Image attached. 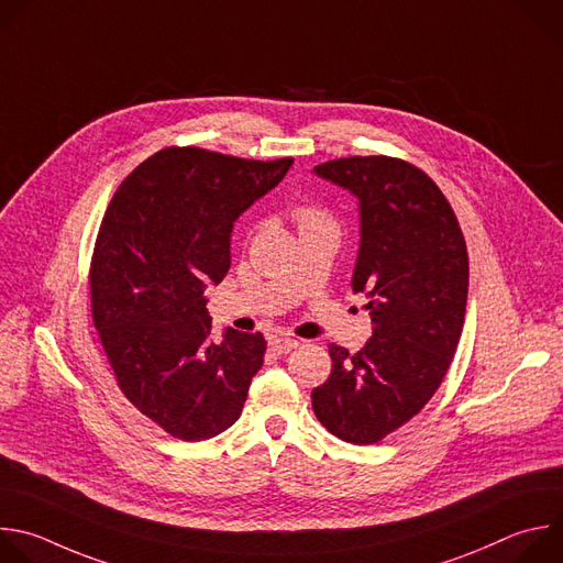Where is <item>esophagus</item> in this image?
<instances>
[{
    "label": "esophagus",
    "instance_id": "obj_1",
    "mask_svg": "<svg viewBox=\"0 0 563 563\" xmlns=\"http://www.w3.org/2000/svg\"><path fill=\"white\" fill-rule=\"evenodd\" d=\"M297 346H299V342L292 340V336H273V340H271V351L277 353V355H288Z\"/></svg>",
    "mask_w": 563,
    "mask_h": 563
}]
</instances>
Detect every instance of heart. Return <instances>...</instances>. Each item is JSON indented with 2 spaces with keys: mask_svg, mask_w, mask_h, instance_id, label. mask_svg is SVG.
Returning a JSON list of instances; mask_svg holds the SVG:
<instances>
[{
  "mask_svg": "<svg viewBox=\"0 0 563 563\" xmlns=\"http://www.w3.org/2000/svg\"><path fill=\"white\" fill-rule=\"evenodd\" d=\"M295 221L299 227V233H308V231H321V229H330L336 231V221L332 217V212L314 201H306L299 203L295 208Z\"/></svg>",
  "mask_w": 563,
  "mask_h": 563,
  "instance_id": "obj_1",
  "label": "heart"
}]
</instances>
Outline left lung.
Instances as JSON below:
<instances>
[{
  "instance_id": "left-lung-1",
  "label": "left lung",
  "mask_w": 563,
  "mask_h": 563,
  "mask_svg": "<svg viewBox=\"0 0 563 563\" xmlns=\"http://www.w3.org/2000/svg\"><path fill=\"white\" fill-rule=\"evenodd\" d=\"M314 173L360 199L353 288L371 297L373 336L355 355L328 346L332 371L312 390V410L334 437L368 445L410 421L451 368L466 317L468 251L453 206L410 162L344 157Z\"/></svg>"
}]
</instances>
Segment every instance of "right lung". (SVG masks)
<instances>
[{"label":"right lung","instance_id":"add662e5","mask_svg":"<svg viewBox=\"0 0 563 563\" xmlns=\"http://www.w3.org/2000/svg\"><path fill=\"white\" fill-rule=\"evenodd\" d=\"M290 164L170 146L106 208L88 275L92 321L124 397L177 439L231 428L264 364L262 332L212 340L203 290L231 268L233 221Z\"/></svg>","mask_w":563,"mask_h":563}]
</instances>
